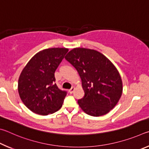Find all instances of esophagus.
Here are the masks:
<instances>
[{
  "mask_svg": "<svg viewBox=\"0 0 149 149\" xmlns=\"http://www.w3.org/2000/svg\"><path fill=\"white\" fill-rule=\"evenodd\" d=\"M74 87H72V88H70V89L69 90V92L70 93H72L73 92H74Z\"/></svg>",
  "mask_w": 149,
  "mask_h": 149,
  "instance_id": "obj_1",
  "label": "esophagus"
}]
</instances>
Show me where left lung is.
Listing matches in <instances>:
<instances>
[{
  "label": "left lung",
  "instance_id": "1",
  "mask_svg": "<svg viewBox=\"0 0 149 149\" xmlns=\"http://www.w3.org/2000/svg\"><path fill=\"white\" fill-rule=\"evenodd\" d=\"M65 58L82 80L84 96L78 100L80 107L90 116L107 114L118 102L123 89L115 66L103 54L88 48L72 49Z\"/></svg>",
  "mask_w": 149,
  "mask_h": 149
}]
</instances>
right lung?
Wrapping results in <instances>:
<instances>
[{
	"label": "right lung",
	"mask_w": 149,
	"mask_h": 149,
	"mask_svg": "<svg viewBox=\"0 0 149 149\" xmlns=\"http://www.w3.org/2000/svg\"><path fill=\"white\" fill-rule=\"evenodd\" d=\"M68 51L63 48L43 49L21 72L18 92L24 105L33 113L48 115L62 107L67 92L57 86L54 73Z\"/></svg>",
	"instance_id": "obj_1"
}]
</instances>
